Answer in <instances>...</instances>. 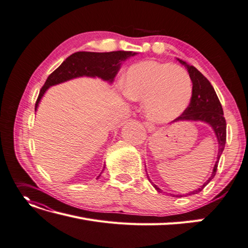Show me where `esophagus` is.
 I'll use <instances>...</instances> for the list:
<instances>
[{
    "mask_svg": "<svg viewBox=\"0 0 248 248\" xmlns=\"http://www.w3.org/2000/svg\"><path fill=\"white\" fill-rule=\"evenodd\" d=\"M144 126L148 129L149 132H153L155 130L154 124H152L151 123H144Z\"/></svg>",
    "mask_w": 248,
    "mask_h": 248,
    "instance_id": "esophagus-1",
    "label": "esophagus"
}]
</instances>
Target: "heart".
Segmentation results:
<instances>
[{
    "instance_id": "obj_1",
    "label": "heart",
    "mask_w": 248,
    "mask_h": 248,
    "mask_svg": "<svg viewBox=\"0 0 248 248\" xmlns=\"http://www.w3.org/2000/svg\"><path fill=\"white\" fill-rule=\"evenodd\" d=\"M124 92L131 100L143 101L148 118L162 124L178 118L187 109L193 81L182 67L144 61L128 69Z\"/></svg>"
}]
</instances>
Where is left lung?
<instances>
[{
  "label": "left lung",
  "instance_id": "obj_1",
  "mask_svg": "<svg viewBox=\"0 0 248 248\" xmlns=\"http://www.w3.org/2000/svg\"><path fill=\"white\" fill-rule=\"evenodd\" d=\"M178 61L185 65L187 69V72L192 78L193 81V96L192 100L187 107V109L183 112L182 115H180L178 118L173 120V123L181 122V120H187V122H203L205 124H208L212 126V129L215 132V135L217 137L218 140V155L217 160L213 169L212 175L209 178L203 183V185L193 192H189L186 195H194L198 194L201 190L204 188L209 181H211L217 172L219 159L222 155V152L224 150L225 142H226V122L223 116V109L220 104V100L217 96V94L215 92V89L211 85V82L203 75L200 71H198L194 66H189L186 62L182 60ZM147 172V170H145ZM148 175V174H147ZM149 181L152 183L151 179L149 178ZM153 185V183H152ZM153 186L156 188L157 192L162 193V190L158 187L156 185H153ZM183 195H176V197H182ZM175 197V196H174Z\"/></svg>",
  "mask_w": 248,
  "mask_h": 248
}]
</instances>
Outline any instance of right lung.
Listing matches in <instances>:
<instances>
[{
    "label": "right lung",
    "instance_id": "right-lung-1",
    "mask_svg": "<svg viewBox=\"0 0 248 248\" xmlns=\"http://www.w3.org/2000/svg\"><path fill=\"white\" fill-rule=\"evenodd\" d=\"M132 51H112V52H75L62 62V65L55 69L48 76L41 89L39 97L35 104V111L37 110L40 101L44 94L50 87L62 84L67 80L81 76L88 78H99L103 80L112 84L114 78L120 69L122 62L131 56L136 55ZM105 168V167H104ZM100 176V175H99ZM98 176V177H99ZM97 177V178H98Z\"/></svg>",
    "mask_w": 248,
    "mask_h": 248
}]
</instances>
